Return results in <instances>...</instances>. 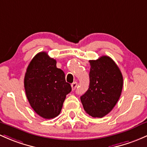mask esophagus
Instances as JSON below:
<instances>
[{
    "mask_svg": "<svg viewBox=\"0 0 147 147\" xmlns=\"http://www.w3.org/2000/svg\"><path fill=\"white\" fill-rule=\"evenodd\" d=\"M71 86H72V90H75V89L77 88V86H78V83H77L76 82H73L72 84H71Z\"/></svg>",
    "mask_w": 147,
    "mask_h": 147,
    "instance_id": "34e87169",
    "label": "esophagus"
}]
</instances>
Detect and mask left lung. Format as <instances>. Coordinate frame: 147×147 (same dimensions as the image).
Returning <instances> with one entry per match:
<instances>
[{"instance_id": "8db88e82", "label": "left lung", "mask_w": 147, "mask_h": 147, "mask_svg": "<svg viewBox=\"0 0 147 147\" xmlns=\"http://www.w3.org/2000/svg\"><path fill=\"white\" fill-rule=\"evenodd\" d=\"M89 63V89L80 99L86 113L103 118L112 111L121 95L123 75L115 62L106 55Z\"/></svg>"}]
</instances>
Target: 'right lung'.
<instances>
[{
  "instance_id": "obj_1",
  "label": "right lung",
  "mask_w": 147,
  "mask_h": 147,
  "mask_svg": "<svg viewBox=\"0 0 147 147\" xmlns=\"http://www.w3.org/2000/svg\"><path fill=\"white\" fill-rule=\"evenodd\" d=\"M29 104L42 118L51 119L61 113L66 95L72 90L56 61L46 52L37 53L29 63L24 80Z\"/></svg>"
}]
</instances>
